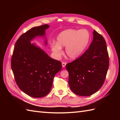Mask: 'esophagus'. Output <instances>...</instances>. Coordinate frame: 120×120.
Returning a JSON list of instances; mask_svg holds the SVG:
<instances>
[{
  "instance_id": "esophagus-1",
  "label": "esophagus",
  "mask_w": 120,
  "mask_h": 120,
  "mask_svg": "<svg viewBox=\"0 0 120 120\" xmlns=\"http://www.w3.org/2000/svg\"><path fill=\"white\" fill-rule=\"evenodd\" d=\"M66 64H67V63H65V62H63L62 63V66H63V67H65V66H66Z\"/></svg>"
}]
</instances>
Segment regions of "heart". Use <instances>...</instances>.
<instances>
[{
    "label": "heart",
    "mask_w": 120,
    "mask_h": 120,
    "mask_svg": "<svg viewBox=\"0 0 120 120\" xmlns=\"http://www.w3.org/2000/svg\"><path fill=\"white\" fill-rule=\"evenodd\" d=\"M90 32L86 29H68L58 35L57 43L51 45L52 51L57 56L63 53L61 47H66L67 55L71 59H75L85 51L90 41Z\"/></svg>",
    "instance_id": "obj_1"
}]
</instances>
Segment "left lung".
I'll return each mask as SVG.
<instances>
[{
    "label": "left lung",
    "mask_w": 120,
    "mask_h": 120,
    "mask_svg": "<svg viewBox=\"0 0 120 120\" xmlns=\"http://www.w3.org/2000/svg\"><path fill=\"white\" fill-rule=\"evenodd\" d=\"M89 48L81 56L68 63V83L71 90L81 96H89L104 84L109 66L106 42L95 30Z\"/></svg>",
    "instance_id": "1"
}]
</instances>
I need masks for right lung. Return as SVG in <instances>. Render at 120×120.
I'll return each mask as SVG.
<instances>
[{
  "instance_id": "obj_1",
  "label": "right lung",
  "mask_w": 120,
  "mask_h": 120,
  "mask_svg": "<svg viewBox=\"0 0 120 120\" xmlns=\"http://www.w3.org/2000/svg\"><path fill=\"white\" fill-rule=\"evenodd\" d=\"M49 27V25L44 24L32 27L21 35L15 42L11 60L18 86L34 98L48 95L52 89L54 76L62 68L60 61L52 59L30 42L37 36L44 35L45 30Z\"/></svg>"
}]
</instances>
